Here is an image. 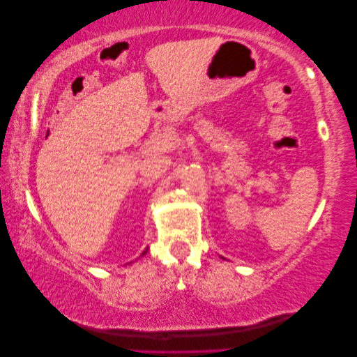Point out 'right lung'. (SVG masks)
<instances>
[{
  "mask_svg": "<svg viewBox=\"0 0 357 357\" xmlns=\"http://www.w3.org/2000/svg\"><path fill=\"white\" fill-rule=\"evenodd\" d=\"M146 252H148V250H146ZM146 252H143V255H144V253H146Z\"/></svg>",
  "mask_w": 357,
  "mask_h": 357,
  "instance_id": "right-lung-1",
  "label": "right lung"
}]
</instances>
